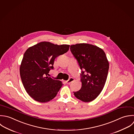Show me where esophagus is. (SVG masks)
<instances>
[{
  "label": "esophagus",
  "mask_w": 134,
  "mask_h": 134,
  "mask_svg": "<svg viewBox=\"0 0 134 134\" xmlns=\"http://www.w3.org/2000/svg\"><path fill=\"white\" fill-rule=\"evenodd\" d=\"M75 81V79L73 78H70L69 79V80H68L67 81H66V82H67V84H70V83H71V82H74Z\"/></svg>",
  "instance_id": "esophagus-1"
}]
</instances>
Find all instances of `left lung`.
Listing matches in <instances>:
<instances>
[{
    "instance_id": "8db88e82",
    "label": "left lung",
    "mask_w": 134,
    "mask_h": 134,
    "mask_svg": "<svg viewBox=\"0 0 134 134\" xmlns=\"http://www.w3.org/2000/svg\"><path fill=\"white\" fill-rule=\"evenodd\" d=\"M81 71L80 90L74 92L79 100L89 102L100 94L107 81L109 63L104 51L96 45L78 43L70 46Z\"/></svg>"
}]
</instances>
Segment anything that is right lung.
<instances>
[{"label": "right lung", "mask_w": 134, "mask_h": 134, "mask_svg": "<svg viewBox=\"0 0 134 134\" xmlns=\"http://www.w3.org/2000/svg\"><path fill=\"white\" fill-rule=\"evenodd\" d=\"M69 45H57L41 42L29 47L25 52L20 74L23 85L28 94L34 100L45 103L53 99L63 86L60 80L49 77L55 59L66 53Z\"/></svg>", "instance_id": "add662e5"}]
</instances>
